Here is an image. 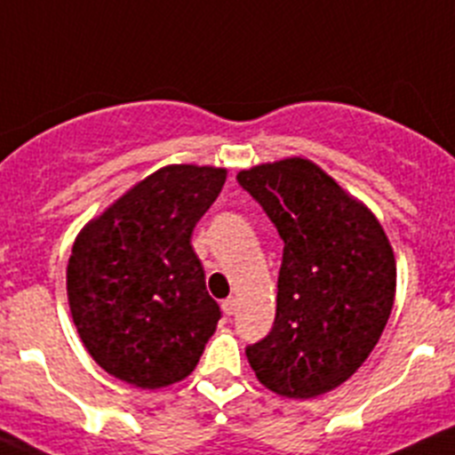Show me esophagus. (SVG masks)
<instances>
[{
	"label": "esophagus",
	"mask_w": 455,
	"mask_h": 455,
	"mask_svg": "<svg viewBox=\"0 0 455 455\" xmlns=\"http://www.w3.org/2000/svg\"><path fill=\"white\" fill-rule=\"evenodd\" d=\"M236 306H239V301H236L235 297H228V299H225L223 304H220V308H223V313L228 315V317H232V315L236 313Z\"/></svg>",
	"instance_id": "esophagus-1"
}]
</instances>
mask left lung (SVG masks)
<instances>
[{
    "label": "left lung",
    "instance_id": "obj_1",
    "mask_svg": "<svg viewBox=\"0 0 455 455\" xmlns=\"http://www.w3.org/2000/svg\"><path fill=\"white\" fill-rule=\"evenodd\" d=\"M283 239L276 317L245 355L276 395L308 400L344 384L382 337L395 301V254L373 212L313 160L236 174Z\"/></svg>",
    "mask_w": 455,
    "mask_h": 455
}]
</instances>
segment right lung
<instances>
[{
  "mask_svg": "<svg viewBox=\"0 0 455 455\" xmlns=\"http://www.w3.org/2000/svg\"><path fill=\"white\" fill-rule=\"evenodd\" d=\"M225 179L223 167H160L76 236L68 308L84 348L114 378L154 391L196 369L220 310L192 232Z\"/></svg>",
  "mask_w": 455,
  "mask_h": 455,
  "instance_id": "add662e5",
  "label": "right lung"
}]
</instances>
